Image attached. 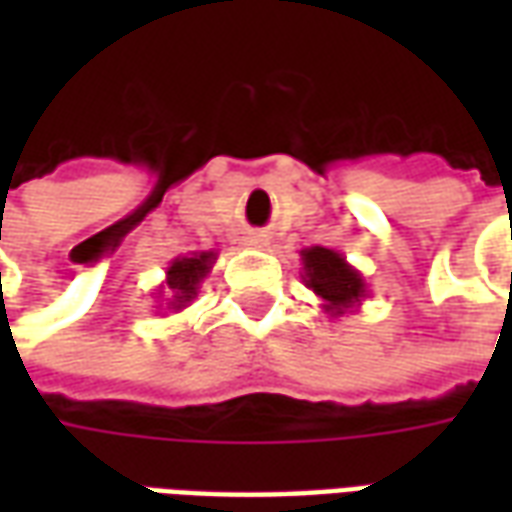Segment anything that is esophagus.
<instances>
[{
	"label": "esophagus",
	"mask_w": 512,
	"mask_h": 512,
	"mask_svg": "<svg viewBox=\"0 0 512 512\" xmlns=\"http://www.w3.org/2000/svg\"><path fill=\"white\" fill-rule=\"evenodd\" d=\"M246 246H252V249H266L268 246V235L266 233H249L246 235Z\"/></svg>",
	"instance_id": "obj_1"
}]
</instances>
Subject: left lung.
<instances>
[{"instance_id":"obj_1","label":"left lung","mask_w":512,"mask_h":512,"mask_svg":"<svg viewBox=\"0 0 512 512\" xmlns=\"http://www.w3.org/2000/svg\"><path fill=\"white\" fill-rule=\"evenodd\" d=\"M301 266H304L301 271L304 285L323 301V312H329L332 318L359 310L362 301L370 296L365 277L334 249L326 246L301 249Z\"/></svg>"}]
</instances>
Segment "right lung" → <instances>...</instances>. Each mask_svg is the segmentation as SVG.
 Returning <instances> with one entry per match:
<instances>
[{"instance_id":"1","label":"right lung","mask_w":512,"mask_h":512,"mask_svg":"<svg viewBox=\"0 0 512 512\" xmlns=\"http://www.w3.org/2000/svg\"><path fill=\"white\" fill-rule=\"evenodd\" d=\"M216 257H219V252H191V255L175 257L169 263L167 279H164V285L158 290V296L167 293V310H186L191 301L197 299L202 279L211 274ZM161 307L164 304H158V310Z\"/></svg>"}]
</instances>
